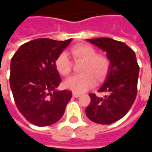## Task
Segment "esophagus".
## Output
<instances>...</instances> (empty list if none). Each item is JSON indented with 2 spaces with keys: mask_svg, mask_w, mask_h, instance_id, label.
<instances>
[{
  "mask_svg": "<svg viewBox=\"0 0 152 152\" xmlns=\"http://www.w3.org/2000/svg\"><path fill=\"white\" fill-rule=\"evenodd\" d=\"M72 96L74 98H79L80 96V94H78V93H73Z\"/></svg>",
  "mask_w": 152,
  "mask_h": 152,
  "instance_id": "esophagus-1",
  "label": "esophagus"
}]
</instances>
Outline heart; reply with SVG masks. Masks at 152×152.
Returning a JSON list of instances; mask_svg holds the SVG:
<instances>
[{"label":"heart","mask_w":152,"mask_h":152,"mask_svg":"<svg viewBox=\"0 0 152 152\" xmlns=\"http://www.w3.org/2000/svg\"><path fill=\"white\" fill-rule=\"evenodd\" d=\"M70 53L76 61H83L82 73L70 76L64 86L73 92L81 94L95 86L96 80L102 81L108 72L110 62L104 55L97 53L96 50L87 44H79L70 50ZM57 71L63 76H67L72 69V63L65 52L60 53L54 61Z\"/></svg>","instance_id":"heart-1"}]
</instances>
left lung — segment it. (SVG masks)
<instances>
[{
    "instance_id": "obj_1",
    "label": "left lung",
    "mask_w": 152,
    "mask_h": 152,
    "mask_svg": "<svg viewBox=\"0 0 152 152\" xmlns=\"http://www.w3.org/2000/svg\"><path fill=\"white\" fill-rule=\"evenodd\" d=\"M107 53L110 60L108 72L99 93L104 98L89 94L91 102L86 113L90 121L110 124L124 116L134 104L137 91L139 66L134 51L122 41L107 37L88 39Z\"/></svg>"
}]
</instances>
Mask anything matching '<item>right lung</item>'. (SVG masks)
I'll return each mask as SVG.
<instances>
[{"label":"right lung","instance_id":"right-lung-1","mask_svg":"<svg viewBox=\"0 0 152 152\" xmlns=\"http://www.w3.org/2000/svg\"><path fill=\"white\" fill-rule=\"evenodd\" d=\"M38 38L22 45L12 57L10 84L15 104L37 126L53 124L63 116L71 91H58L62 81L54 66L57 56L71 42Z\"/></svg>","mask_w":152,"mask_h":152}]
</instances>
